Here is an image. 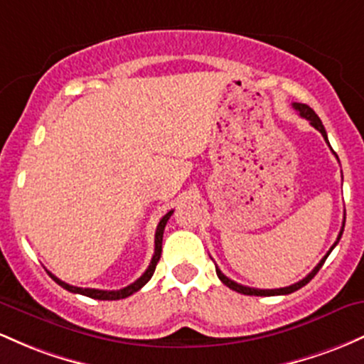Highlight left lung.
<instances>
[{
  "label": "left lung",
  "mask_w": 364,
  "mask_h": 364,
  "mask_svg": "<svg viewBox=\"0 0 364 364\" xmlns=\"http://www.w3.org/2000/svg\"><path fill=\"white\" fill-rule=\"evenodd\" d=\"M292 106H294V108L297 109V113H299L301 117L306 118V120H308L309 124L313 125L314 129H316V130H320V132H321V136L325 137V141H328V139H326V132H325V127H323V124H321V120H320V118H318L316 113H314L313 109L309 108L308 105H303V103H294ZM344 225H346V216H344V223H342V228H341V232H338V237H337L336 244H333V246L330 247V251L326 252V256H325V258L321 259L320 263L316 264V267H314V270H313L311 273H309L308 277H304L303 280L296 282V284L289 285V287H282V289H252V287H246V285H240V284H237V282L230 280V279H228V277L223 275V273L220 272L218 268H216V275H218V279L222 280L223 284H225L228 289H232V291H235V292H240V294H246V296H285V294L296 292L297 289L304 287V285L308 284V282L311 280L314 275H316L318 270H320V268H321V264L325 263V259L328 258V255H330V252H332V249L336 247L338 240H341V237H342V232H344Z\"/></svg>",
  "instance_id": "8db88e82"
}]
</instances>
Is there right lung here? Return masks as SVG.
I'll return each mask as SVG.
<instances>
[{
	"instance_id": "right-lung-1",
	"label": "right lung",
	"mask_w": 364,
	"mask_h": 364,
	"mask_svg": "<svg viewBox=\"0 0 364 364\" xmlns=\"http://www.w3.org/2000/svg\"><path fill=\"white\" fill-rule=\"evenodd\" d=\"M173 211H168L163 218L160 220V223H158L156 227V234H154V255L153 258H151V263L148 267V270L142 273L139 279L134 282V284L127 285V287L120 289V291H100V289H82V287H75V285H70V284H65L63 280H60L58 277H55L53 273H50L51 279L56 282V284L61 285L63 289H67V291H70L73 294H82V296H87V297H92V299H100V301H117V299H125V297L132 296L134 292H137L139 289L144 287L146 284H148L151 277H153L154 270H156V264L158 261L161 258V242H163V230H165V225L166 222H168V218L171 216Z\"/></svg>"
}]
</instances>
